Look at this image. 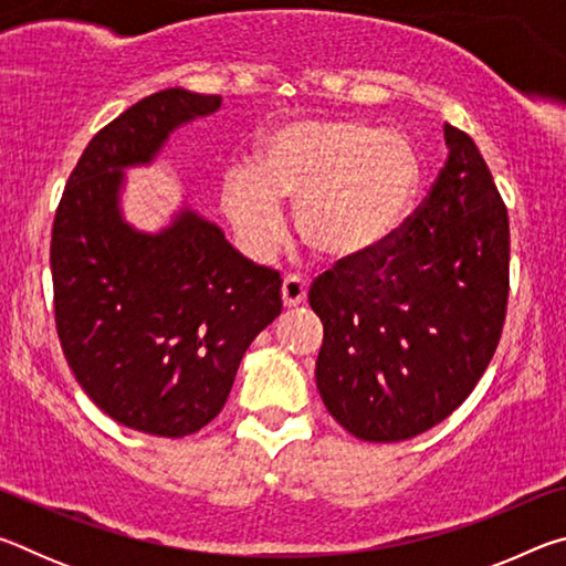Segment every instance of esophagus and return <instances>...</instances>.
I'll return each instance as SVG.
<instances>
[{
    "label": "esophagus",
    "mask_w": 566,
    "mask_h": 566,
    "mask_svg": "<svg viewBox=\"0 0 566 566\" xmlns=\"http://www.w3.org/2000/svg\"><path fill=\"white\" fill-rule=\"evenodd\" d=\"M306 290H310V284L306 280H302L300 274H286L284 282H282V302L284 306H296L304 302Z\"/></svg>",
    "instance_id": "34e87169"
}]
</instances>
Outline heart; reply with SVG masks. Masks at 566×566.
<instances>
[{
	"mask_svg": "<svg viewBox=\"0 0 566 566\" xmlns=\"http://www.w3.org/2000/svg\"><path fill=\"white\" fill-rule=\"evenodd\" d=\"M419 187L405 137L349 119L286 122L262 139L252 167H232L222 209L254 252L282 234V199H296V229L314 252L354 260L397 232Z\"/></svg>",
	"mask_w": 566,
	"mask_h": 566,
	"instance_id": "b5f03b06",
	"label": "heart"
}]
</instances>
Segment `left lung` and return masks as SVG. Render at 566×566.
<instances>
[{
    "instance_id": "8db88e82",
    "label": "left lung",
    "mask_w": 566,
    "mask_h": 566,
    "mask_svg": "<svg viewBox=\"0 0 566 566\" xmlns=\"http://www.w3.org/2000/svg\"><path fill=\"white\" fill-rule=\"evenodd\" d=\"M444 139L449 157L415 214L310 290L324 324L317 389L364 442H405L447 419L502 337L510 217L474 139L452 124Z\"/></svg>"
}]
</instances>
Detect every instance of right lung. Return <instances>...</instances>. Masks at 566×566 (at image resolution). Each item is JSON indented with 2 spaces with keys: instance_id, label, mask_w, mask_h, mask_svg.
<instances>
[{
  "instance_id": "1",
  "label": "right lung",
  "mask_w": 566,
  "mask_h": 566,
  "mask_svg": "<svg viewBox=\"0 0 566 566\" xmlns=\"http://www.w3.org/2000/svg\"><path fill=\"white\" fill-rule=\"evenodd\" d=\"M219 94H149L94 134L52 224L54 322L80 387L119 424L155 437L207 427L249 344L282 312L280 272L244 260L222 229L181 209L159 234L122 219L124 167L219 109Z\"/></svg>"
}]
</instances>
